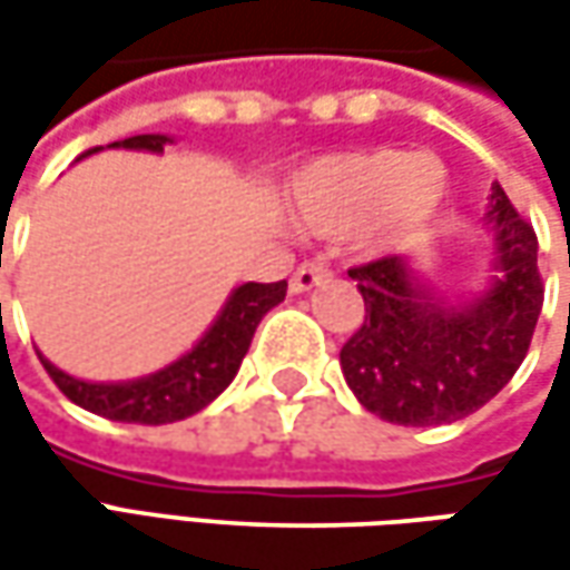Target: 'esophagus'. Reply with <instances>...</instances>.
<instances>
[{"label":"esophagus","instance_id":"obj_1","mask_svg":"<svg viewBox=\"0 0 570 570\" xmlns=\"http://www.w3.org/2000/svg\"><path fill=\"white\" fill-rule=\"evenodd\" d=\"M326 278H330V269H326L323 263H314V259H311V263H301V266H297L288 285H292L295 295H304V292H311L314 285L326 282Z\"/></svg>","mask_w":570,"mask_h":570}]
</instances>
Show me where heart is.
<instances>
[{"instance_id": "obj_1", "label": "heart", "mask_w": 570, "mask_h": 570, "mask_svg": "<svg viewBox=\"0 0 570 570\" xmlns=\"http://www.w3.org/2000/svg\"><path fill=\"white\" fill-rule=\"evenodd\" d=\"M444 187L448 170L434 155L345 151L301 170L295 208L314 234L358 228L367 247H390L438 208Z\"/></svg>"}]
</instances>
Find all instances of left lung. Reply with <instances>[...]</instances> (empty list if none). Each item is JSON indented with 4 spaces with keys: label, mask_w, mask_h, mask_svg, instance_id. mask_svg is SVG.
I'll use <instances>...</instances> for the list:
<instances>
[{
    "label": "left lung",
    "mask_w": 570,
    "mask_h": 570,
    "mask_svg": "<svg viewBox=\"0 0 570 570\" xmlns=\"http://www.w3.org/2000/svg\"><path fill=\"white\" fill-rule=\"evenodd\" d=\"M489 225L498 247L492 288L470 304L431 295L403 256H381L348 275L364 323L342 345L345 383L383 422L450 425L494 400L530 352L542 311L537 230L494 187Z\"/></svg>",
    "instance_id": "8db88e82"
}]
</instances>
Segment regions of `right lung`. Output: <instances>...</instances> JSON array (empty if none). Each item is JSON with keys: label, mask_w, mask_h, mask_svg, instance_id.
I'll return each instance as SVG.
<instances>
[{"label": "right lung", "mask_w": 570, "mask_h": 570, "mask_svg": "<svg viewBox=\"0 0 570 570\" xmlns=\"http://www.w3.org/2000/svg\"><path fill=\"white\" fill-rule=\"evenodd\" d=\"M170 142L167 136H129L122 142H114V148H145V151H161ZM98 151V148H91ZM85 151V155H91ZM288 282H247L234 288L225 311L212 323L199 345L187 352L180 362H174L165 371L129 383H88L76 381L62 374L59 367L40 355L47 374L53 383L81 409L104 415L110 422H136V425H167L180 422L187 415H196L206 409L237 374L250 348L253 333L259 320L273 311L278 301H285Z\"/></svg>", "instance_id": "right-lung-1"}]
</instances>
